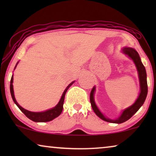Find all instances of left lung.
Returning <instances> with one entry per match:
<instances>
[{
  "label": "left lung",
  "mask_w": 156,
  "mask_h": 156,
  "mask_svg": "<svg viewBox=\"0 0 156 156\" xmlns=\"http://www.w3.org/2000/svg\"><path fill=\"white\" fill-rule=\"evenodd\" d=\"M123 52L125 55H127L130 58L133 59V62L135 63L137 68L138 72V76H139V81H140V93L139 94V97H138L137 100H136L135 103L133 105L130 106V107L127 108L126 109L123 111L122 114H121V116L117 119L115 120H112V119L106 118L103 114H101V112L97 108V105L95 104L94 100V94L95 87H94L92 89H91L90 93V102L91 107H92L94 112L97 116L101 119L102 120L107 121V122L110 123H121L125 122L127 120H129L130 118L133 116L134 114H136L138 112L143 104H144L145 100L146 99L147 94H148V84H147V79H146V68L143 65L140 60V58L139 57L138 53L136 52V50H134L133 48H124L123 49Z\"/></svg>",
  "instance_id": "obj_1"
}]
</instances>
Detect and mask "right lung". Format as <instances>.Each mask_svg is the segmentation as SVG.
<instances>
[{"label": "right lung", "instance_id": "1", "mask_svg": "<svg viewBox=\"0 0 156 156\" xmlns=\"http://www.w3.org/2000/svg\"><path fill=\"white\" fill-rule=\"evenodd\" d=\"M12 82H13V77H11V80H10V94H11L12 99L15 102V104L18 106V107L20 108L21 112H22L23 114H24L25 116H26L27 118L30 119V120L35 121V122H48V121H50L53 120V119L57 118V116H59L60 114L62 112L63 109V104H64V100H65V94L67 92V89L69 88V87L73 84L74 82L68 85L67 88L65 89V91L62 94V96L60 101H59V103L57 105L54 107L53 108H51V109H49L48 111H45L44 112H29L25 108L19 105V104L17 103L16 99H15L14 97V91H13V86H12Z\"/></svg>", "mask_w": 156, "mask_h": 156}]
</instances>
